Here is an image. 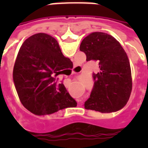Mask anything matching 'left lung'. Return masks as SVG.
<instances>
[{
  "label": "left lung",
  "instance_id": "left-lung-1",
  "mask_svg": "<svg viewBox=\"0 0 148 148\" xmlns=\"http://www.w3.org/2000/svg\"><path fill=\"white\" fill-rule=\"evenodd\" d=\"M80 51L86 61L99 63L100 71L93 74V87L85 108L101 112L122 109L129 99L132 72L126 52L114 37L104 32H93L82 41Z\"/></svg>",
  "mask_w": 148,
  "mask_h": 148
}]
</instances>
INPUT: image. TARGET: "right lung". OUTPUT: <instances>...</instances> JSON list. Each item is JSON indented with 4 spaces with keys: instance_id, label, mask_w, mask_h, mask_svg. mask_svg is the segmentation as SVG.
Returning a JSON list of instances; mask_svg holds the SVG:
<instances>
[{
    "instance_id": "1",
    "label": "right lung",
    "mask_w": 148,
    "mask_h": 148,
    "mask_svg": "<svg viewBox=\"0 0 148 148\" xmlns=\"http://www.w3.org/2000/svg\"><path fill=\"white\" fill-rule=\"evenodd\" d=\"M73 66L57 40L45 33L27 39L18 52L13 81L22 105L36 115L51 114L77 106L58 75Z\"/></svg>"
}]
</instances>
